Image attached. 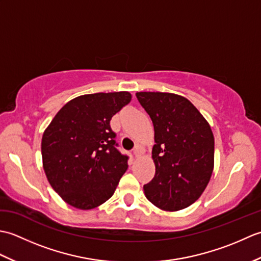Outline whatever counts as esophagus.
<instances>
[{
	"instance_id": "34e87169",
	"label": "esophagus",
	"mask_w": 261,
	"mask_h": 261,
	"mask_svg": "<svg viewBox=\"0 0 261 261\" xmlns=\"http://www.w3.org/2000/svg\"><path fill=\"white\" fill-rule=\"evenodd\" d=\"M143 148L141 147V146H139V145H137L136 146V148L134 149V154H135V157H139V156H141V154L143 153Z\"/></svg>"
}]
</instances>
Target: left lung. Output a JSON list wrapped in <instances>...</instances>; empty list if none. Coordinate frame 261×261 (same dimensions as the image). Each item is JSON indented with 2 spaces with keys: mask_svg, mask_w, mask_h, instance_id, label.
<instances>
[{
  "mask_svg": "<svg viewBox=\"0 0 261 261\" xmlns=\"http://www.w3.org/2000/svg\"><path fill=\"white\" fill-rule=\"evenodd\" d=\"M138 101L154 129L152 159L156 174L143 186L160 210L175 212L197 201L214 168V137L208 122L184 96L138 92Z\"/></svg>",
  "mask_w": 261,
  "mask_h": 261,
  "instance_id": "8db88e82",
  "label": "left lung"
}]
</instances>
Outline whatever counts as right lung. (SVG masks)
Wrapping results in <instances>:
<instances>
[{"instance_id": "1", "label": "right lung", "mask_w": 261, "mask_h": 261, "mask_svg": "<svg viewBox=\"0 0 261 261\" xmlns=\"http://www.w3.org/2000/svg\"><path fill=\"white\" fill-rule=\"evenodd\" d=\"M130 101L129 92L77 96L43 132V170L55 192L71 206L92 210L114 194L127 169V156L115 148L110 121Z\"/></svg>"}]
</instances>
